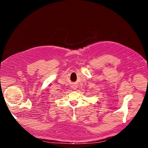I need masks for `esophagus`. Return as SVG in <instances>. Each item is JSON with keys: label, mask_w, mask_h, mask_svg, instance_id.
Masks as SVG:
<instances>
[{"label": "esophagus", "mask_w": 148, "mask_h": 148, "mask_svg": "<svg viewBox=\"0 0 148 148\" xmlns=\"http://www.w3.org/2000/svg\"><path fill=\"white\" fill-rule=\"evenodd\" d=\"M72 88L74 89V90H75V89H77V86H72Z\"/></svg>", "instance_id": "1"}]
</instances>
